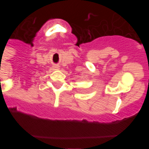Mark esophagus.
Masks as SVG:
<instances>
[{"label":"esophagus","mask_w":149,"mask_h":149,"mask_svg":"<svg viewBox=\"0 0 149 149\" xmlns=\"http://www.w3.org/2000/svg\"><path fill=\"white\" fill-rule=\"evenodd\" d=\"M53 69H55V70L59 69V66H57V65H54V66H53Z\"/></svg>","instance_id":"obj_1"}]
</instances>
